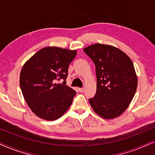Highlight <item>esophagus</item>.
Wrapping results in <instances>:
<instances>
[{
  "label": "esophagus",
  "instance_id": "34e87169",
  "mask_svg": "<svg viewBox=\"0 0 155 155\" xmlns=\"http://www.w3.org/2000/svg\"><path fill=\"white\" fill-rule=\"evenodd\" d=\"M78 90H79L80 92H84V88L83 87H80V88H78Z\"/></svg>",
  "mask_w": 155,
  "mask_h": 155
}]
</instances>
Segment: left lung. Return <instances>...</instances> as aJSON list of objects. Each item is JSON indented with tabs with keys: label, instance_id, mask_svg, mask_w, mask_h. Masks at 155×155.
<instances>
[{
	"label": "left lung",
	"instance_id": "1",
	"mask_svg": "<svg viewBox=\"0 0 155 155\" xmlns=\"http://www.w3.org/2000/svg\"><path fill=\"white\" fill-rule=\"evenodd\" d=\"M96 68L97 92L89 99L101 117L114 118L124 113L136 92L137 78L131 59L118 48L95 44L84 48Z\"/></svg>",
	"mask_w": 155,
	"mask_h": 155
}]
</instances>
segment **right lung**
Segmentation results:
<instances>
[{"label":"right lung","mask_w":155,"mask_h":155,"mask_svg":"<svg viewBox=\"0 0 155 155\" xmlns=\"http://www.w3.org/2000/svg\"><path fill=\"white\" fill-rule=\"evenodd\" d=\"M76 51L58 47L41 48L23 65L20 76L25 100L38 117L58 119L68 109L76 92L66 85L69 64ZM63 79L62 84L57 81Z\"/></svg>","instance_id":"add662e5"}]
</instances>
